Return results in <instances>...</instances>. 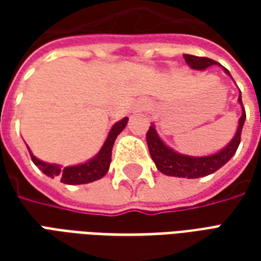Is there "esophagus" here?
Instances as JSON below:
<instances>
[{
  "mask_svg": "<svg viewBox=\"0 0 261 261\" xmlns=\"http://www.w3.org/2000/svg\"><path fill=\"white\" fill-rule=\"evenodd\" d=\"M147 106V102H144V100H137L136 105H134V112H142V110H145Z\"/></svg>",
  "mask_w": 261,
  "mask_h": 261,
  "instance_id": "obj_1",
  "label": "esophagus"
}]
</instances>
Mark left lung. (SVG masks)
Here are the masks:
<instances>
[{"mask_svg":"<svg viewBox=\"0 0 261 261\" xmlns=\"http://www.w3.org/2000/svg\"><path fill=\"white\" fill-rule=\"evenodd\" d=\"M185 60H186L187 65L192 69H202L208 68L211 65L218 64L214 60L205 59V57H196V56H190V54H185ZM224 68V67H222ZM225 74L229 75V71L224 68ZM238 102L241 103L242 106V116L239 121H238V128L233 138L230 140L222 149H219L215 153L211 155H202V156H192V155H185L175 151L173 148L166 145L162 138L159 137L156 133L155 124H151L149 130L147 133V144L151 158L156 165L159 172H162L166 176H175V177H187V179H197V177H202V176H208L217 172L219 168H222L228 161H229L233 155H235L236 149L241 144V134L245 120H246V113H245V108L242 105V95L239 92V97Z\"/></svg>","mask_w":261,"mask_h":261,"instance_id":"obj_1","label":"left lung"}]
</instances>
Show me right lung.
<instances>
[{"label": "right lung", "instance_id": "1", "mask_svg": "<svg viewBox=\"0 0 261 261\" xmlns=\"http://www.w3.org/2000/svg\"><path fill=\"white\" fill-rule=\"evenodd\" d=\"M127 121H128V117H124V119H121L117 123H114L110 131H109L106 141L103 142L100 151L93 158L88 159L84 164L72 165V166L63 168L61 165L48 164V162H44L42 159L36 158L32 153L29 147H28V149H29L33 164L36 165L37 168L42 170L44 175H47L48 177H60L61 181L65 183V185H85V183H91V181L102 179L103 176L108 173L109 168H110V162H112V148H113V144L117 136L125 128Z\"/></svg>", "mask_w": 261, "mask_h": 261}]
</instances>
